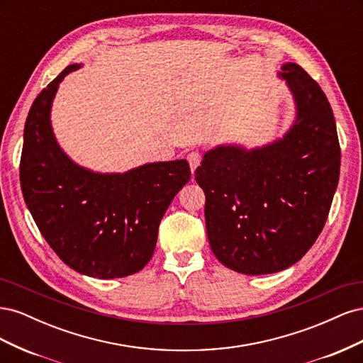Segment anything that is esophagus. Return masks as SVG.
<instances>
[{
    "label": "esophagus",
    "mask_w": 363,
    "mask_h": 363,
    "mask_svg": "<svg viewBox=\"0 0 363 363\" xmlns=\"http://www.w3.org/2000/svg\"><path fill=\"white\" fill-rule=\"evenodd\" d=\"M188 162H189V164H191V169H192V172L199 168V164H200V162H201V155L199 151H192V152H189L188 155Z\"/></svg>",
    "instance_id": "1"
}]
</instances>
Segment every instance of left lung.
Wrapping results in <instances>:
<instances>
[{
    "label": "left lung",
    "mask_w": 363,
    "mask_h": 363,
    "mask_svg": "<svg viewBox=\"0 0 363 363\" xmlns=\"http://www.w3.org/2000/svg\"><path fill=\"white\" fill-rule=\"evenodd\" d=\"M279 77L296 111L283 139L252 150L219 145L195 171L213 255L248 276L286 269L309 251L339 180L340 148L325 94L296 63H284Z\"/></svg>",
    "instance_id": "8db88e82"
}]
</instances>
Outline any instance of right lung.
I'll return each mask as SVG.
<instances>
[{
    "instance_id": "add662e5",
    "label": "right lung",
    "mask_w": 363,
    "mask_h": 363,
    "mask_svg": "<svg viewBox=\"0 0 363 363\" xmlns=\"http://www.w3.org/2000/svg\"><path fill=\"white\" fill-rule=\"evenodd\" d=\"M69 65L33 101L24 127L19 180L42 236L84 276L118 279L144 268L155 252L160 219L191 179L188 160L145 163L100 174L72 162L51 127V104Z\"/></svg>"
}]
</instances>
